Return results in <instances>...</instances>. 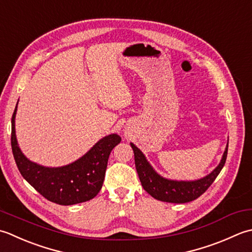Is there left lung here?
<instances>
[{"instance_id": "1", "label": "left lung", "mask_w": 252, "mask_h": 252, "mask_svg": "<svg viewBox=\"0 0 252 252\" xmlns=\"http://www.w3.org/2000/svg\"><path fill=\"white\" fill-rule=\"evenodd\" d=\"M130 146L133 150V155H135L136 169L143 189L155 199L171 203L190 202L205 192L215 181V178L218 177L220 172L222 171L225 161H226L228 149L227 145L219 166L208 176L194 182H176L165 179L157 174L150 164L147 162L145 156L142 155L139 149L133 143H130Z\"/></svg>"}]
</instances>
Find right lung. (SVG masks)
Here are the masks:
<instances>
[{"label":"right lung","instance_id":"obj_1","mask_svg":"<svg viewBox=\"0 0 252 252\" xmlns=\"http://www.w3.org/2000/svg\"><path fill=\"white\" fill-rule=\"evenodd\" d=\"M12 116L11 143L13 156L20 174L40 194L49 201L71 205L94 198L103 185L110 153L122 138L113 135L102 138L89 152L76 162L62 167H44L30 162L17 145L15 135V115Z\"/></svg>","mask_w":252,"mask_h":252}]
</instances>
